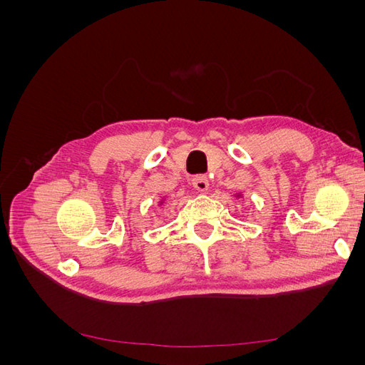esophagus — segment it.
<instances>
[{
	"label": "esophagus",
	"mask_w": 365,
	"mask_h": 365,
	"mask_svg": "<svg viewBox=\"0 0 365 365\" xmlns=\"http://www.w3.org/2000/svg\"><path fill=\"white\" fill-rule=\"evenodd\" d=\"M193 185H195L196 190L207 192L208 187H210V182H208V178L205 175H197L193 178Z\"/></svg>",
	"instance_id": "esophagus-1"
}]
</instances>
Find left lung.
I'll list each match as a JSON object with an SVG mask.
<instances>
[{
    "label": "left lung",
    "instance_id": "8db88e82",
    "mask_svg": "<svg viewBox=\"0 0 365 365\" xmlns=\"http://www.w3.org/2000/svg\"><path fill=\"white\" fill-rule=\"evenodd\" d=\"M235 196H236V197H242V193H236Z\"/></svg>",
    "mask_w": 365,
    "mask_h": 365
}]
</instances>
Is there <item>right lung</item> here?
I'll return each mask as SVG.
<instances>
[{"mask_svg": "<svg viewBox=\"0 0 365 365\" xmlns=\"http://www.w3.org/2000/svg\"><path fill=\"white\" fill-rule=\"evenodd\" d=\"M164 201H165V197H161L160 202H158V205H163V204H164Z\"/></svg>", "mask_w": 365, "mask_h": 365, "instance_id": "obj_1", "label": "right lung"}]
</instances>
